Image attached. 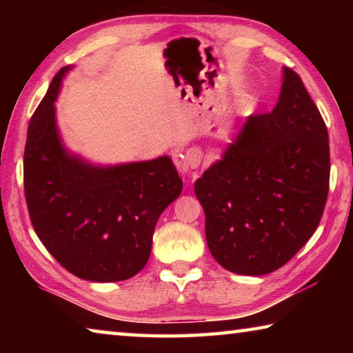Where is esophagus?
I'll list each match as a JSON object with an SVG mask.
<instances>
[{
	"instance_id": "obj_1",
	"label": "esophagus",
	"mask_w": 353,
	"mask_h": 353,
	"mask_svg": "<svg viewBox=\"0 0 353 353\" xmlns=\"http://www.w3.org/2000/svg\"><path fill=\"white\" fill-rule=\"evenodd\" d=\"M201 159H202V152L199 148H190L187 151L177 149L174 152V162L182 176L193 177V170L198 168L201 163Z\"/></svg>"
}]
</instances>
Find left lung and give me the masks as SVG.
Returning <instances> with one entry per match:
<instances>
[{
    "instance_id": "left-lung-1",
    "label": "left lung",
    "mask_w": 353,
    "mask_h": 353,
    "mask_svg": "<svg viewBox=\"0 0 353 353\" xmlns=\"http://www.w3.org/2000/svg\"><path fill=\"white\" fill-rule=\"evenodd\" d=\"M328 181L327 126L301 77L283 67L274 110L250 115L194 183L213 259L241 276L282 268L318 229Z\"/></svg>"
}]
</instances>
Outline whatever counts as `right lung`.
Here are the masks:
<instances>
[{
    "instance_id": "obj_1",
    "label": "right lung",
    "mask_w": 353,
    "mask_h": 353,
    "mask_svg": "<svg viewBox=\"0 0 353 353\" xmlns=\"http://www.w3.org/2000/svg\"><path fill=\"white\" fill-rule=\"evenodd\" d=\"M63 67L28 128L25 194L34 230L65 270L90 282L134 277L148 263L159 216L182 191L168 155L98 166L67 151L54 101Z\"/></svg>"
}]
</instances>
